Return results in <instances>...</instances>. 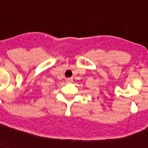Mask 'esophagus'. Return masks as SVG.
<instances>
[{
    "mask_svg": "<svg viewBox=\"0 0 148 148\" xmlns=\"http://www.w3.org/2000/svg\"><path fill=\"white\" fill-rule=\"evenodd\" d=\"M67 82H68V83H71V82H72L73 81V80H72V78H67Z\"/></svg>",
    "mask_w": 148,
    "mask_h": 148,
    "instance_id": "obj_1",
    "label": "esophagus"
}]
</instances>
